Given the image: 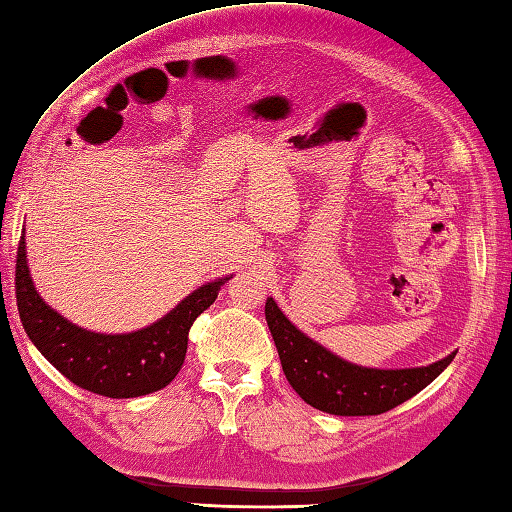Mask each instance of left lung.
<instances>
[{"mask_svg": "<svg viewBox=\"0 0 512 512\" xmlns=\"http://www.w3.org/2000/svg\"><path fill=\"white\" fill-rule=\"evenodd\" d=\"M266 322L288 383L304 403L336 416H376L394 410L430 385L454 358L450 353L434 365L414 369H367L333 356L304 336L273 297L266 300Z\"/></svg>", "mask_w": 512, "mask_h": 512, "instance_id": "obj_1", "label": "left lung"}]
</instances>
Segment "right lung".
<instances>
[{"label": "right lung", "mask_w": 512, "mask_h": 512, "mask_svg": "<svg viewBox=\"0 0 512 512\" xmlns=\"http://www.w3.org/2000/svg\"><path fill=\"white\" fill-rule=\"evenodd\" d=\"M24 237L17 246L15 297L24 331L42 356L87 392L109 398H136L170 385L185 360L192 322L217 300L224 280L203 284L147 329L105 336L80 329L37 295L26 266Z\"/></svg>", "instance_id": "add662e5"}]
</instances>
